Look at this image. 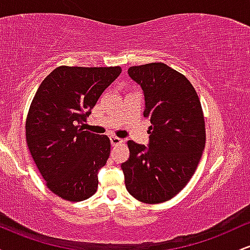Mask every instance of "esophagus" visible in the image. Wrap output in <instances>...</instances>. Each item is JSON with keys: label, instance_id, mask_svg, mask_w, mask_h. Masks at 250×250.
I'll return each instance as SVG.
<instances>
[{"label": "esophagus", "instance_id": "obj_1", "mask_svg": "<svg viewBox=\"0 0 250 250\" xmlns=\"http://www.w3.org/2000/svg\"><path fill=\"white\" fill-rule=\"evenodd\" d=\"M110 143H111V146H119V145H121V143H123V140L122 139H120V137H117V136H110Z\"/></svg>", "mask_w": 250, "mask_h": 250}]
</instances>
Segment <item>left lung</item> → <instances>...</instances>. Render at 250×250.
Segmentation results:
<instances>
[{
	"label": "left lung",
	"mask_w": 250,
	"mask_h": 250,
	"mask_svg": "<svg viewBox=\"0 0 250 250\" xmlns=\"http://www.w3.org/2000/svg\"><path fill=\"white\" fill-rule=\"evenodd\" d=\"M128 74L141 85L150 120L148 147L128 141L121 165L125 188L141 202L173 199L187 186L206 145L205 117L196 91L185 75L161 62L135 65Z\"/></svg>",
	"instance_id": "obj_1"
}]
</instances>
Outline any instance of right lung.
<instances>
[{
	"instance_id": "1",
	"label": "right lung",
	"mask_w": 250,
	"mask_h": 250,
	"mask_svg": "<svg viewBox=\"0 0 250 250\" xmlns=\"http://www.w3.org/2000/svg\"><path fill=\"white\" fill-rule=\"evenodd\" d=\"M120 74L121 67L61 65L34 96L25 121L27 145L47 187L62 199L77 202L96 193L110 140L81 125Z\"/></svg>"
}]
</instances>
